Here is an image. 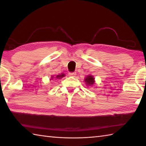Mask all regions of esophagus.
<instances>
[{
  "instance_id": "esophagus-1",
  "label": "esophagus",
  "mask_w": 146,
  "mask_h": 146,
  "mask_svg": "<svg viewBox=\"0 0 146 146\" xmlns=\"http://www.w3.org/2000/svg\"><path fill=\"white\" fill-rule=\"evenodd\" d=\"M76 75V72H70L69 73H68V75H69L70 76H72V77L75 76Z\"/></svg>"
}]
</instances>
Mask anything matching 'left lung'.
Returning a JSON list of instances; mask_svg holds the SVG:
<instances>
[{"label":"left lung","instance_id":"8db88e82","mask_svg":"<svg viewBox=\"0 0 146 146\" xmlns=\"http://www.w3.org/2000/svg\"><path fill=\"white\" fill-rule=\"evenodd\" d=\"M85 82H86V84L87 85H92L94 84V78L91 75H88L86 76V78L85 80Z\"/></svg>","mask_w":146,"mask_h":146}]
</instances>
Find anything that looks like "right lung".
I'll use <instances>...</instances> for the list:
<instances>
[{
  "label": "right lung",
  "mask_w": 146,
  "mask_h": 146,
  "mask_svg": "<svg viewBox=\"0 0 146 146\" xmlns=\"http://www.w3.org/2000/svg\"><path fill=\"white\" fill-rule=\"evenodd\" d=\"M64 76V74H61V75H57L56 77H54L55 78H57V79H60L61 78H63V77ZM53 78V77H52V79Z\"/></svg>",
  "instance_id": "1"
}]
</instances>
